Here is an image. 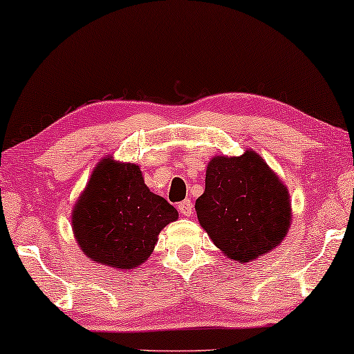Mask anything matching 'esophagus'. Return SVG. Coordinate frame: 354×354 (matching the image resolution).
I'll use <instances>...</instances> for the list:
<instances>
[{"label":"esophagus","mask_w":354,"mask_h":354,"mask_svg":"<svg viewBox=\"0 0 354 354\" xmlns=\"http://www.w3.org/2000/svg\"><path fill=\"white\" fill-rule=\"evenodd\" d=\"M178 211H180V214L190 217L193 214V203H192V200H183L180 205H178Z\"/></svg>","instance_id":"34e87169"}]
</instances>
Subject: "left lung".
Wrapping results in <instances>:
<instances>
[{
	"instance_id": "obj_1",
	"label": "left lung",
	"mask_w": 354,
	"mask_h": 354,
	"mask_svg": "<svg viewBox=\"0 0 354 354\" xmlns=\"http://www.w3.org/2000/svg\"><path fill=\"white\" fill-rule=\"evenodd\" d=\"M198 221L222 253L250 263L287 236L292 206L287 185L254 151L216 156L206 169Z\"/></svg>"
}]
</instances>
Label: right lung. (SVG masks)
<instances>
[{
	"instance_id": "obj_1",
	"label": "right lung",
	"mask_w": 354,
	"mask_h": 354,
	"mask_svg": "<svg viewBox=\"0 0 354 354\" xmlns=\"http://www.w3.org/2000/svg\"><path fill=\"white\" fill-rule=\"evenodd\" d=\"M176 207L145 185L137 164L104 158L72 211V230L86 258L133 269L151 256L158 235L177 221Z\"/></svg>"
}]
</instances>
